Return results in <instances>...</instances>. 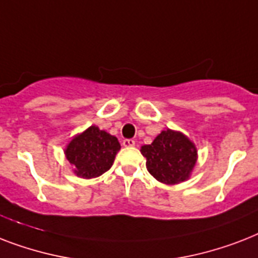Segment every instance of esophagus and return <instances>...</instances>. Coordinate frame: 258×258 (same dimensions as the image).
Wrapping results in <instances>:
<instances>
[{"label": "esophagus", "instance_id": "esophagus-1", "mask_svg": "<svg viewBox=\"0 0 258 258\" xmlns=\"http://www.w3.org/2000/svg\"><path fill=\"white\" fill-rule=\"evenodd\" d=\"M121 145L124 146V147H134L135 146V141L134 139H124Z\"/></svg>", "mask_w": 258, "mask_h": 258}]
</instances>
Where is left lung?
Wrapping results in <instances>:
<instances>
[{
    "label": "left lung",
    "mask_w": 258,
    "mask_h": 258,
    "mask_svg": "<svg viewBox=\"0 0 258 258\" xmlns=\"http://www.w3.org/2000/svg\"><path fill=\"white\" fill-rule=\"evenodd\" d=\"M142 155L151 175L166 184L188 179L197 163L196 145L179 131L167 128L151 145L142 146Z\"/></svg>",
    "instance_id": "8db88e82"
}]
</instances>
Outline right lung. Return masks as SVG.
I'll list each match as a JSON object with an SVG mask.
<instances>
[{
  "label": "right lung",
  "instance_id": "right-lung-1",
  "mask_svg": "<svg viewBox=\"0 0 258 258\" xmlns=\"http://www.w3.org/2000/svg\"><path fill=\"white\" fill-rule=\"evenodd\" d=\"M120 143L116 137L91 125L67 145L64 153L74 172L80 178H96L112 166Z\"/></svg>",
  "mask_w": 258,
  "mask_h": 258
}]
</instances>
